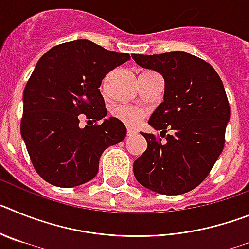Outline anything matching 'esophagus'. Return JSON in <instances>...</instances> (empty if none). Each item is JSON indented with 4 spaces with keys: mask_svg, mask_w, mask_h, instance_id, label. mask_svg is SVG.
<instances>
[{
    "mask_svg": "<svg viewBox=\"0 0 249 249\" xmlns=\"http://www.w3.org/2000/svg\"><path fill=\"white\" fill-rule=\"evenodd\" d=\"M136 133H137V132H136V129L127 128V136H129V137H131V136H135Z\"/></svg>",
    "mask_w": 249,
    "mask_h": 249,
    "instance_id": "esophagus-1",
    "label": "esophagus"
}]
</instances>
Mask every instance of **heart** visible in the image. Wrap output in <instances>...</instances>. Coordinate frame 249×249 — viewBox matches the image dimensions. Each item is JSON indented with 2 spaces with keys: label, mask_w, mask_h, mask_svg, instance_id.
I'll return each instance as SVG.
<instances>
[{
  "label": "heart",
  "mask_w": 249,
  "mask_h": 249,
  "mask_svg": "<svg viewBox=\"0 0 249 249\" xmlns=\"http://www.w3.org/2000/svg\"><path fill=\"white\" fill-rule=\"evenodd\" d=\"M146 72H143V73H146ZM106 86H107V81H105L102 85L103 93H106ZM111 113L116 120H118L120 122H122L123 124H126V126L129 127H135L137 126V124H140L141 121L143 120L144 116H146V111H144V109L131 105L117 106V107H114V108L112 109Z\"/></svg>",
  "instance_id": "b5f03b06"
}]
</instances>
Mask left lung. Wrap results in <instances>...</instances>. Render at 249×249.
Here are the masks:
<instances>
[{"label": "left lung", "mask_w": 249, "mask_h": 249, "mask_svg": "<svg viewBox=\"0 0 249 249\" xmlns=\"http://www.w3.org/2000/svg\"><path fill=\"white\" fill-rule=\"evenodd\" d=\"M132 58L164 78V101L148 123L162 131L166 142L142 133L147 149L133 163L136 179L160 195L190 192L210 175L223 151L231 116L223 82L210 63L183 51Z\"/></svg>", "instance_id": "obj_1"}]
</instances>
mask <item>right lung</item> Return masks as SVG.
I'll return each instance as SVG.
<instances>
[{"instance_id": "obj_1", "label": "right lung", "mask_w": 249, "mask_h": 249, "mask_svg": "<svg viewBox=\"0 0 249 249\" xmlns=\"http://www.w3.org/2000/svg\"><path fill=\"white\" fill-rule=\"evenodd\" d=\"M129 58L89 39L54 46L39 58L23 91L21 136L46 182L71 188L91 181L103 151L124 140L122 122H97L107 114L102 80ZM82 114L96 123L80 127Z\"/></svg>"}]
</instances>
